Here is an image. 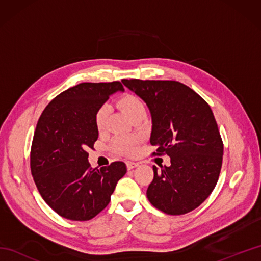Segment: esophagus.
<instances>
[{
	"instance_id": "1",
	"label": "esophagus",
	"mask_w": 261,
	"mask_h": 261,
	"mask_svg": "<svg viewBox=\"0 0 261 261\" xmlns=\"http://www.w3.org/2000/svg\"><path fill=\"white\" fill-rule=\"evenodd\" d=\"M138 166H139V164H138V163H135V162H126V168L129 169V170L138 167Z\"/></svg>"
}]
</instances>
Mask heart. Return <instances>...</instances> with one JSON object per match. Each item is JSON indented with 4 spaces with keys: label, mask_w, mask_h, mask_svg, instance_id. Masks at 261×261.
Returning <instances> with one entry per match:
<instances>
[{
    "label": "heart",
    "mask_w": 261,
    "mask_h": 261,
    "mask_svg": "<svg viewBox=\"0 0 261 261\" xmlns=\"http://www.w3.org/2000/svg\"><path fill=\"white\" fill-rule=\"evenodd\" d=\"M120 108L127 115V118L132 119L138 114L145 113V104L142 99L135 95V94H125L122 96L119 102ZM108 116V107L102 105L99 107L95 113V124L98 129H102L105 124V120ZM141 138L139 136L121 135L115 137L112 141V149L118 153L126 154V156H134L138 151Z\"/></svg>",
    "instance_id": "heart-1"
}]
</instances>
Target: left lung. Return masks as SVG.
Returning a JSON list of instances; mask_svg holds the SVG:
<instances>
[{"label":"left lung","instance_id":"8db88e82","mask_svg":"<svg viewBox=\"0 0 261 261\" xmlns=\"http://www.w3.org/2000/svg\"><path fill=\"white\" fill-rule=\"evenodd\" d=\"M146 102L152 120L154 156L167 154L170 166H153L147 197L170 215L198 207L218 182L223 142L210 105L192 88L176 81L122 80Z\"/></svg>","mask_w":261,"mask_h":261}]
</instances>
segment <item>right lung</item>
Instances as JSON below:
<instances>
[{"label": "right lung", "mask_w": 261, "mask_h": 261, "mask_svg": "<svg viewBox=\"0 0 261 261\" xmlns=\"http://www.w3.org/2000/svg\"><path fill=\"white\" fill-rule=\"evenodd\" d=\"M118 91H124L120 82L81 83L55 97L38 120L31 174L41 197L65 219L96 216L126 173L123 162L99 169L88 163L87 149H93L98 138L96 111Z\"/></svg>", "instance_id": "right-lung-1"}]
</instances>
